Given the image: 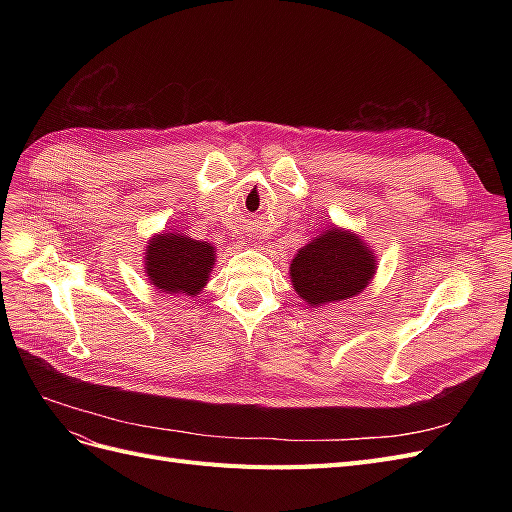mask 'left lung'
<instances>
[{"label": "left lung", "mask_w": 512, "mask_h": 512, "mask_svg": "<svg viewBox=\"0 0 512 512\" xmlns=\"http://www.w3.org/2000/svg\"><path fill=\"white\" fill-rule=\"evenodd\" d=\"M376 265V254L361 235L333 224L299 247L288 271L294 292L318 309L361 294L374 280Z\"/></svg>", "instance_id": "left-lung-1"}]
</instances>
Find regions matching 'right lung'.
I'll return each instance as SVG.
<instances>
[{
	"label": "right lung",
	"instance_id": "obj_1",
	"mask_svg": "<svg viewBox=\"0 0 512 512\" xmlns=\"http://www.w3.org/2000/svg\"><path fill=\"white\" fill-rule=\"evenodd\" d=\"M215 252L218 250L211 243L196 241L188 237V232H156L147 241L143 256L145 275L160 292L198 297L211 277Z\"/></svg>",
	"mask_w": 512,
	"mask_h": 512
}]
</instances>
